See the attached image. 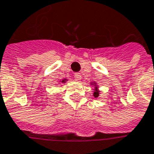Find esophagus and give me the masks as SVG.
Masks as SVG:
<instances>
[{"mask_svg": "<svg viewBox=\"0 0 154 154\" xmlns=\"http://www.w3.org/2000/svg\"><path fill=\"white\" fill-rule=\"evenodd\" d=\"M75 77H76L77 80H81L82 75H81V73H79V72H77V73H75Z\"/></svg>", "mask_w": 154, "mask_h": 154, "instance_id": "obj_1", "label": "esophagus"}]
</instances>
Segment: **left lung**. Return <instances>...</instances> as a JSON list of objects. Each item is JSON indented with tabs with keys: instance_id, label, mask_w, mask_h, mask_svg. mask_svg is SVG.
Listing matches in <instances>:
<instances>
[{
	"instance_id": "obj_1",
	"label": "left lung",
	"mask_w": 154,
	"mask_h": 154,
	"mask_svg": "<svg viewBox=\"0 0 154 154\" xmlns=\"http://www.w3.org/2000/svg\"><path fill=\"white\" fill-rule=\"evenodd\" d=\"M91 85H93V87H94L93 97H94L95 98L98 97H99V90H98V87L97 86V83L94 82H91Z\"/></svg>"
}]
</instances>
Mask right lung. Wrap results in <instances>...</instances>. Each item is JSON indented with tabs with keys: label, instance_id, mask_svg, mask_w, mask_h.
<instances>
[{
	"label": "right lung",
	"instance_id": "obj_1",
	"mask_svg": "<svg viewBox=\"0 0 154 154\" xmlns=\"http://www.w3.org/2000/svg\"><path fill=\"white\" fill-rule=\"evenodd\" d=\"M66 81H67V79H63V80H62V81H61V82H62V83H65Z\"/></svg>",
	"mask_w": 154,
	"mask_h": 154
}]
</instances>
